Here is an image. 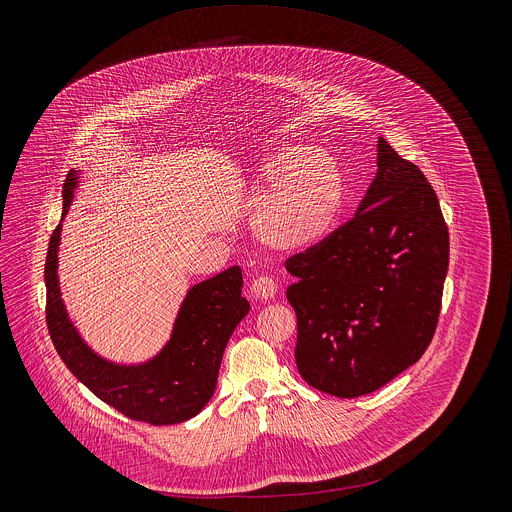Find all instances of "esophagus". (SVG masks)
Listing matches in <instances>:
<instances>
[{
  "label": "esophagus",
  "instance_id": "esophagus-1",
  "mask_svg": "<svg viewBox=\"0 0 512 512\" xmlns=\"http://www.w3.org/2000/svg\"><path fill=\"white\" fill-rule=\"evenodd\" d=\"M252 293H254L258 299H264V301L274 299L276 293H278V284H276L272 278H268V276H260V278H256V280L252 282Z\"/></svg>",
  "mask_w": 512,
  "mask_h": 512
}]
</instances>
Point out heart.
Wrapping results in <instances>:
<instances>
[{
    "label": "heart",
    "mask_w": 512,
    "mask_h": 512,
    "mask_svg": "<svg viewBox=\"0 0 512 512\" xmlns=\"http://www.w3.org/2000/svg\"><path fill=\"white\" fill-rule=\"evenodd\" d=\"M250 228L278 252H301L325 240L347 199L345 173L325 149L288 144L270 151L254 169Z\"/></svg>",
    "instance_id": "b5f03b06"
}]
</instances>
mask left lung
<instances>
[{
	"label": "left lung",
	"mask_w": 512,
	"mask_h": 512,
	"mask_svg": "<svg viewBox=\"0 0 512 512\" xmlns=\"http://www.w3.org/2000/svg\"><path fill=\"white\" fill-rule=\"evenodd\" d=\"M376 175L357 215L288 258L303 380L365 396L420 361L438 325L449 232L424 173L378 138Z\"/></svg>",
	"instance_id": "1"
}]
</instances>
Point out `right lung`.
<instances>
[{
    "instance_id": "add662e5",
    "label": "right lung",
    "mask_w": 512,
    "mask_h": 512,
    "mask_svg": "<svg viewBox=\"0 0 512 512\" xmlns=\"http://www.w3.org/2000/svg\"><path fill=\"white\" fill-rule=\"evenodd\" d=\"M78 173L71 169L63 185V219L73 203ZM61 222L49 240L45 284L47 327L63 363L92 394L136 422L169 426L197 416L215 394L230 335L250 311L242 297L240 268L232 266L187 292L171 337L155 357L140 365L112 363L86 345L61 297Z\"/></svg>"
}]
</instances>
